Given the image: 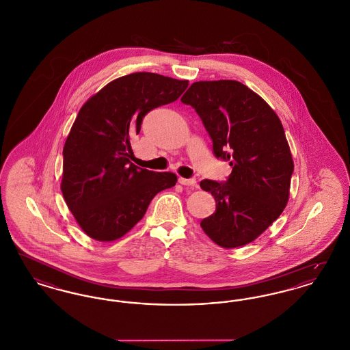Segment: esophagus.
Listing matches in <instances>:
<instances>
[{
    "label": "esophagus",
    "instance_id": "34e87169",
    "mask_svg": "<svg viewBox=\"0 0 350 350\" xmlns=\"http://www.w3.org/2000/svg\"><path fill=\"white\" fill-rule=\"evenodd\" d=\"M178 183L183 185V186H191V187H198V185H197V181L194 180V178H183V177H180L178 178Z\"/></svg>",
    "mask_w": 350,
    "mask_h": 350
}]
</instances>
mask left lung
I'll return each instance as SVG.
<instances>
[{
	"mask_svg": "<svg viewBox=\"0 0 350 350\" xmlns=\"http://www.w3.org/2000/svg\"><path fill=\"white\" fill-rule=\"evenodd\" d=\"M181 100L198 113L215 156L232 167L227 183L200 181L217 202L200 227L221 248L247 245L288 202L294 161L282 123L257 93L234 80L191 83Z\"/></svg>",
	"mask_w": 350,
	"mask_h": 350,
	"instance_id": "left-lung-1",
	"label": "left lung"
}]
</instances>
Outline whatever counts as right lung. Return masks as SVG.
Segmentation results:
<instances>
[{"label": "right lung", "instance_id": "add662e5", "mask_svg": "<svg viewBox=\"0 0 350 350\" xmlns=\"http://www.w3.org/2000/svg\"><path fill=\"white\" fill-rule=\"evenodd\" d=\"M187 80L150 72L122 76L83 105L63 148L62 193L89 237L110 243L144 217L150 200L177 183L172 172L130 161L131 137L152 109L177 100Z\"/></svg>", "mask_w": 350, "mask_h": 350}]
</instances>
